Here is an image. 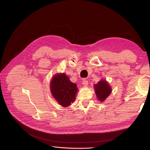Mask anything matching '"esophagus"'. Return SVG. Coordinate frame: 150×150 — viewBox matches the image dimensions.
<instances>
[{
  "mask_svg": "<svg viewBox=\"0 0 150 150\" xmlns=\"http://www.w3.org/2000/svg\"><path fill=\"white\" fill-rule=\"evenodd\" d=\"M83 84L84 86H87L88 85V81L86 80V79H83Z\"/></svg>",
  "mask_w": 150,
  "mask_h": 150,
  "instance_id": "obj_1",
  "label": "esophagus"
}]
</instances>
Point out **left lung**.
<instances>
[{"mask_svg": "<svg viewBox=\"0 0 150 150\" xmlns=\"http://www.w3.org/2000/svg\"><path fill=\"white\" fill-rule=\"evenodd\" d=\"M94 90L99 101L103 102L110 96L111 93V88L106 81L101 79L97 84H94Z\"/></svg>", "mask_w": 150, "mask_h": 150, "instance_id": "8db88e82", "label": "left lung"}]
</instances>
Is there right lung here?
<instances>
[{
  "mask_svg": "<svg viewBox=\"0 0 150 150\" xmlns=\"http://www.w3.org/2000/svg\"><path fill=\"white\" fill-rule=\"evenodd\" d=\"M51 91L52 96L63 107H67L76 99L78 88L71 82L69 77L64 73L56 74L51 81Z\"/></svg>",
  "mask_w": 150,
  "mask_h": 150,
  "instance_id": "right-lung-1",
  "label": "right lung"
}]
</instances>
